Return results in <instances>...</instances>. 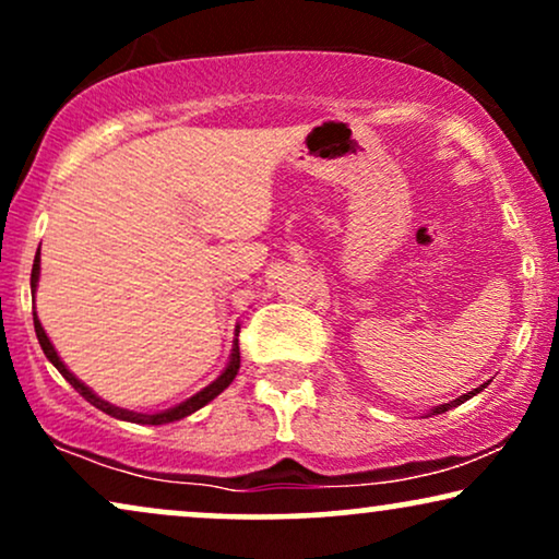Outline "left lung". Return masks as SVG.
Wrapping results in <instances>:
<instances>
[{"instance_id": "1", "label": "left lung", "mask_w": 559, "mask_h": 559, "mask_svg": "<svg viewBox=\"0 0 559 559\" xmlns=\"http://www.w3.org/2000/svg\"><path fill=\"white\" fill-rule=\"evenodd\" d=\"M485 390V384L483 386H477V390H472V392H467V394H462V397H456L454 402H447V405H438V407H433L430 409V415H438V413H447V409H451V407H456V405H462L464 400H469V397H475L477 392H483Z\"/></svg>"}]
</instances>
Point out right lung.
Segmentation results:
<instances>
[{
	"label": "right lung",
	"instance_id": "right-lung-1",
	"mask_svg": "<svg viewBox=\"0 0 559 559\" xmlns=\"http://www.w3.org/2000/svg\"><path fill=\"white\" fill-rule=\"evenodd\" d=\"M38 275H40V247H38V255H35V260H33V273H31V288H33V294H35V286H38ZM33 324H35V335H38V343H40V348H44L48 361H51V364L56 366V369H59L61 377L67 379L69 384H72L74 390L80 392L82 397L90 402V405H95L97 409H103V413L112 415V418L129 420V423H141V426H165V423H175V420H180V418H188L190 413H195V409H201L203 405H209L211 400L218 397V394L227 390L231 381H235L237 371H239V345H237V341H235V348H231V358H229L227 369L222 371V377L211 381L206 390H201L198 394H193V397L186 400V402H180V405H175V407H169V409H162V413H152V415H150V413H133V409H123V407L110 405V402H105V400L97 397V394L92 392L90 386H84L82 381L76 379L74 373L67 369V366H63V361L59 358V353H56L53 343L48 341L44 324H40V320H38V317H35V312H33Z\"/></svg>",
	"mask_w": 559,
	"mask_h": 559
}]
</instances>
